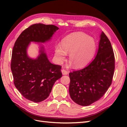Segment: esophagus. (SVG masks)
I'll list each match as a JSON object with an SVG mask.
<instances>
[{
	"mask_svg": "<svg viewBox=\"0 0 127 127\" xmlns=\"http://www.w3.org/2000/svg\"><path fill=\"white\" fill-rule=\"evenodd\" d=\"M61 72H62L63 75H67L68 74V71H67L66 70L64 69H63L61 70Z\"/></svg>",
	"mask_w": 127,
	"mask_h": 127,
	"instance_id": "1",
	"label": "esophagus"
}]
</instances>
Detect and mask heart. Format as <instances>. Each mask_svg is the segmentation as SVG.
<instances>
[{"label":"heart","instance_id":"heart-1","mask_svg":"<svg viewBox=\"0 0 127 127\" xmlns=\"http://www.w3.org/2000/svg\"><path fill=\"white\" fill-rule=\"evenodd\" d=\"M96 49L94 39L83 33H77L68 36L55 48V57L61 64L69 53V59L74 67L78 68L87 64L93 57Z\"/></svg>","mask_w":127,"mask_h":127}]
</instances>
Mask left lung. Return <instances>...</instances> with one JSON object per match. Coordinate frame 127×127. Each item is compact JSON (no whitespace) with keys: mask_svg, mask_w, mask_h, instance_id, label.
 <instances>
[{"mask_svg":"<svg viewBox=\"0 0 127 127\" xmlns=\"http://www.w3.org/2000/svg\"><path fill=\"white\" fill-rule=\"evenodd\" d=\"M114 69L112 45L102 32L95 58L86 67L69 74V91L72 101L82 106L90 105L98 101L111 85Z\"/></svg>","mask_w":127,"mask_h":127,"instance_id":"1","label":"left lung"}]
</instances>
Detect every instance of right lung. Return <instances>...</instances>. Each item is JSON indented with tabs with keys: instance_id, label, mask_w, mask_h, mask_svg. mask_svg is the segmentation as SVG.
<instances>
[{
	"instance_id": "add662e5",
	"label": "right lung",
	"mask_w": 127,
	"mask_h": 127,
	"mask_svg": "<svg viewBox=\"0 0 127 127\" xmlns=\"http://www.w3.org/2000/svg\"><path fill=\"white\" fill-rule=\"evenodd\" d=\"M58 29L53 25L33 24L23 31L15 42L10 64L14 83L20 93L30 101L37 103L47 98L62 73L61 66L50 62L43 47L35 59L28 56L27 48L31 42L48 41Z\"/></svg>"
}]
</instances>
